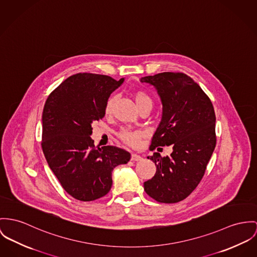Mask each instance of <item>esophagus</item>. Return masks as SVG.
I'll use <instances>...</instances> for the list:
<instances>
[{
    "label": "esophagus",
    "instance_id": "esophagus-1",
    "mask_svg": "<svg viewBox=\"0 0 257 257\" xmlns=\"http://www.w3.org/2000/svg\"><path fill=\"white\" fill-rule=\"evenodd\" d=\"M143 159L142 157H140L139 155H136V154H133L132 156H131V160L132 161H141Z\"/></svg>",
    "mask_w": 257,
    "mask_h": 257
}]
</instances>
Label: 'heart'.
Masks as SVG:
<instances>
[{
    "label": "heart",
    "mask_w": 257,
    "mask_h": 257,
    "mask_svg": "<svg viewBox=\"0 0 257 257\" xmlns=\"http://www.w3.org/2000/svg\"><path fill=\"white\" fill-rule=\"evenodd\" d=\"M134 99L136 101V104L138 107H141L142 105L146 103H153V100L150 98V96L143 92V91H137L134 94ZM114 102V98L110 97L107 99L105 107H104V112L105 114H109L112 110ZM143 133L138 130H130V129H124L119 133V138L121 139L125 144L131 146V147H137L141 142V139L143 138Z\"/></svg>",
    "instance_id": "heart-1"
}]
</instances>
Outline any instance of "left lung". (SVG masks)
Wrapping results in <instances>:
<instances>
[{"label": "left lung", "instance_id": "8db88e82", "mask_svg": "<svg viewBox=\"0 0 257 257\" xmlns=\"http://www.w3.org/2000/svg\"><path fill=\"white\" fill-rule=\"evenodd\" d=\"M141 82L157 90L162 104L150 149L170 145L173 149L169 157L162 158L158 153L148 157L157 172L144 188L158 202H178L197 188L215 149L214 108L198 84L186 74L162 72L142 77Z\"/></svg>", "mask_w": 257, "mask_h": 257}]
</instances>
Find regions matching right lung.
I'll list each match as a JSON object with an SVG mask.
<instances>
[{
  "instance_id": "obj_1",
  "label": "right lung",
  "mask_w": 257,
  "mask_h": 257,
  "mask_svg": "<svg viewBox=\"0 0 257 257\" xmlns=\"http://www.w3.org/2000/svg\"><path fill=\"white\" fill-rule=\"evenodd\" d=\"M123 82L78 73L64 80L44 105L43 153L65 192L81 201L105 196L112 185V170L131 158L116 147L96 148L91 138L92 123L104 116L107 99Z\"/></svg>"
}]
</instances>
